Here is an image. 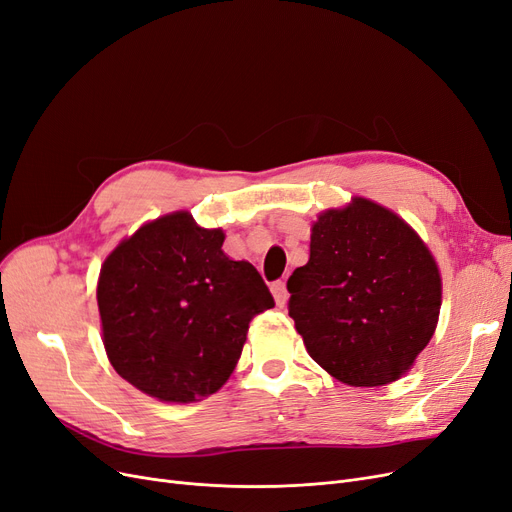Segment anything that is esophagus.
Here are the masks:
<instances>
[{
  "label": "esophagus",
  "mask_w": 512,
  "mask_h": 512,
  "mask_svg": "<svg viewBox=\"0 0 512 512\" xmlns=\"http://www.w3.org/2000/svg\"><path fill=\"white\" fill-rule=\"evenodd\" d=\"M272 295H274L278 307H284V305H286V301H288V291H286V284H284L282 280H278V282L272 284Z\"/></svg>",
  "instance_id": "34e87169"
}]
</instances>
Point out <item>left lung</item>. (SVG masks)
Masks as SVG:
<instances>
[{"label":"left lung","instance_id":"left-lung-1","mask_svg":"<svg viewBox=\"0 0 512 512\" xmlns=\"http://www.w3.org/2000/svg\"><path fill=\"white\" fill-rule=\"evenodd\" d=\"M286 288L307 353L351 387H381L406 374L431 341L441 307L427 244L362 196L318 215L309 261Z\"/></svg>","mask_w":512,"mask_h":512}]
</instances>
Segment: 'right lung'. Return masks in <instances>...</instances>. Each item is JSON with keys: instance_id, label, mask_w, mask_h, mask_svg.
I'll return each mask as SVG.
<instances>
[{"instance_id": "obj_1", "label": "right lung", "mask_w": 512, "mask_h": 512, "mask_svg": "<svg viewBox=\"0 0 512 512\" xmlns=\"http://www.w3.org/2000/svg\"><path fill=\"white\" fill-rule=\"evenodd\" d=\"M224 232L188 211L148 221L110 253L98 278L110 364L142 393L190 404L224 387L249 322L274 307L259 272L224 251Z\"/></svg>"}]
</instances>
